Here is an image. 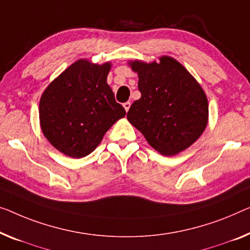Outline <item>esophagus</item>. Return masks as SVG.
<instances>
[{"label":"esophagus","instance_id":"esophagus-1","mask_svg":"<svg viewBox=\"0 0 250 250\" xmlns=\"http://www.w3.org/2000/svg\"><path fill=\"white\" fill-rule=\"evenodd\" d=\"M130 105H131V103H130V102H125V103H124V107H125V110L126 111V112H128V111H129V109H130Z\"/></svg>","mask_w":250,"mask_h":250}]
</instances>
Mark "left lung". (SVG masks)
<instances>
[{"instance_id": "1", "label": "left lung", "mask_w": 250, "mask_h": 250, "mask_svg": "<svg viewBox=\"0 0 250 250\" xmlns=\"http://www.w3.org/2000/svg\"><path fill=\"white\" fill-rule=\"evenodd\" d=\"M158 59L128 62L138 74L141 98L130 106L126 119L155 150L174 156L194 144L206 130L208 98L180 62L170 56Z\"/></svg>"}]
</instances>
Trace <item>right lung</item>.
Instances as JSON below:
<instances>
[{
  "label": "right lung",
  "mask_w": 250,
  "mask_h": 250,
  "mask_svg": "<svg viewBox=\"0 0 250 250\" xmlns=\"http://www.w3.org/2000/svg\"><path fill=\"white\" fill-rule=\"evenodd\" d=\"M111 66V62L99 65L78 59L48 85L40 98L43 136L70 158L91 154L107 130L125 115L106 82Z\"/></svg>",
  "instance_id": "add662e5"
}]
</instances>
